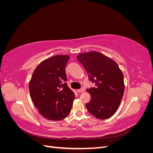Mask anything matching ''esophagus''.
<instances>
[{"instance_id":"esophagus-1","label":"esophagus","mask_w":153,"mask_h":153,"mask_svg":"<svg viewBox=\"0 0 153 153\" xmlns=\"http://www.w3.org/2000/svg\"><path fill=\"white\" fill-rule=\"evenodd\" d=\"M84 91H85V89H84V88H82V89H80L77 90L78 92H84Z\"/></svg>"}]
</instances>
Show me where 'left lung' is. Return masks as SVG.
<instances>
[{
	"label": "left lung",
	"instance_id": "8db88e82",
	"mask_svg": "<svg viewBox=\"0 0 153 153\" xmlns=\"http://www.w3.org/2000/svg\"><path fill=\"white\" fill-rule=\"evenodd\" d=\"M78 61L84 67L95 87L87 89L91 100L85 104L92 115L100 119L110 117L118 109L124 91V75L117 64L98 52L82 53Z\"/></svg>",
	"mask_w": 153,
	"mask_h": 153
}]
</instances>
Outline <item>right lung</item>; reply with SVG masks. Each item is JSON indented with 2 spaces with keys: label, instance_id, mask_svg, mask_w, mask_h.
<instances>
[{
  "label": "right lung",
  "instance_id": "1",
  "mask_svg": "<svg viewBox=\"0 0 153 153\" xmlns=\"http://www.w3.org/2000/svg\"><path fill=\"white\" fill-rule=\"evenodd\" d=\"M69 56L57 55L41 62L29 82L31 99L39 114L51 121H61L71 112L75 94L67 83L66 66Z\"/></svg>",
  "mask_w": 153,
  "mask_h": 153
}]
</instances>
